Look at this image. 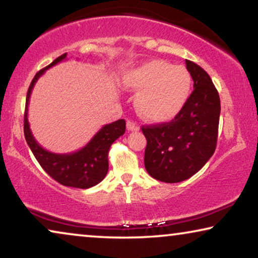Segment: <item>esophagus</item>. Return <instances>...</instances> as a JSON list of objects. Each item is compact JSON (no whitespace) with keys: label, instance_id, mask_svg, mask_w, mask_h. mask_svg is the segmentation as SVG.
Returning a JSON list of instances; mask_svg holds the SVG:
<instances>
[{"label":"esophagus","instance_id":"esophagus-1","mask_svg":"<svg viewBox=\"0 0 258 258\" xmlns=\"http://www.w3.org/2000/svg\"><path fill=\"white\" fill-rule=\"evenodd\" d=\"M126 127H127L128 131H139V126L132 120H127V122H126Z\"/></svg>","mask_w":258,"mask_h":258}]
</instances>
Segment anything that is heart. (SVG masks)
I'll use <instances>...</instances> for the list:
<instances>
[{
    "label": "heart",
    "mask_w": 258,
    "mask_h": 258,
    "mask_svg": "<svg viewBox=\"0 0 258 258\" xmlns=\"http://www.w3.org/2000/svg\"><path fill=\"white\" fill-rule=\"evenodd\" d=\"M122 86L138 92L136 109L152 122L174 119L190 97L192 79L184 66L164 60H152L128 69L122 75Z\"/></svg>",
    "instance_id": "b5f03b06"
}]
</instances>
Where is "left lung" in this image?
Listing matches in <instances>:
<instances>
[{
	"label": "left lung",
	"instance_id": "1",
	"mask_svg": "<svg viewBox=\"0 0 258 258\" xmlns=\"http://www.w3.org/2000/svg\"><path fill=\"white\" fill-rule=\"evenodd\" d=\"M194 91L185 106L170 122L142 126L147 139L145 168L153 178L183 182L198 172L217 147L220 97L204 69L185 60Z\"/></svg>",
	"mask_w": 258,
	"mask_h": 258
}]
</instances>
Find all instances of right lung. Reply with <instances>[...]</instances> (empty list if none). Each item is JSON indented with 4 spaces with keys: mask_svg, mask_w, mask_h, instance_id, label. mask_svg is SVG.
<instances>
[{
    "mask_svg": "<svg viewBox=\"0 0 258 258\" xmlns=\"http://www.w3.org/2000/svg\"><path fill=\"white\" fill-rule=\"evenodd\" d=\"M66 57L67 53H63L62 55L56 57L47 67L38 72L31 82L25 103L24 136L34 157L39 162L41 168L53 179L64 186L76 187V189H89L102 182L107 174V170H109L107 153H109L111 145L125 133L126 122L124 119H119L111 124L104 125L84 147L68 154L52 153L41 147L31 132L28 119L30 96L34 84L47 69L55 66L56 63L61 62Z\"/></svg>",
    "mask_w": 258,
    "mask_h": 258,
    "instance_id": "add662e5",
    "label": "right lung"
}]
</instances>
